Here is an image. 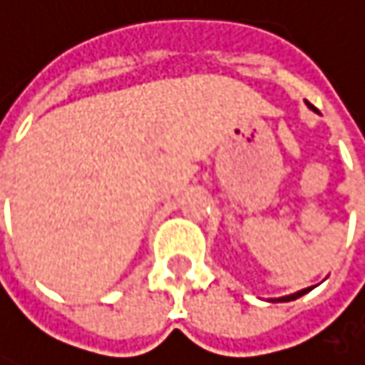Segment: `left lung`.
Segmentation results:
<instances>
[{
    "mask_svg": "<svg viewBox=\"0 0 365 365\" xmlns=\"http://www.w3.org/2000/svg\"><path fill=\"white\" fill-rule=\"evenodd\" d=\"M308 104V102H306ZM308 108H312L314 110V106L312 104H308ZM308 291H312V287H308V289H302V291H297V293H293V295H284V297H278V299H269V302H293V299H297V297H302V295H306Z\"/></svg>",
    "mask_w": 365,
    "mask_h": 365,
    "instance_id": "left-lung-1",
    "label": "left lung"
}]
</instances>
